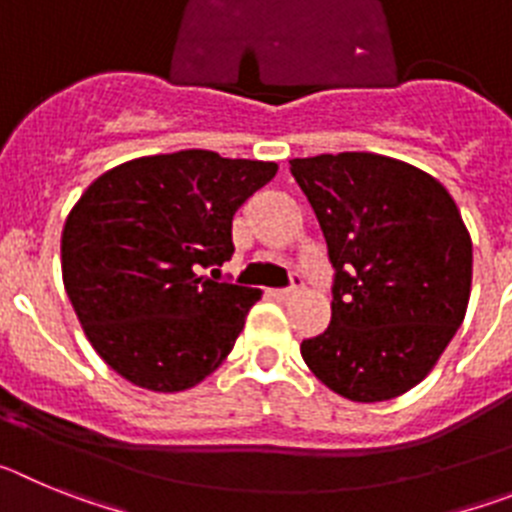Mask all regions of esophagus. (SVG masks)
Returning <instances> with one entry per match:
<instances>
[{"instance_id": "obj_1", "label": "esophagus", "mask_w": 512, "mask_h": 512, "mask_svg": "<svg viewBox=\"0 0 512 512\" xmlns=\"http://www.w3.org/2000/svg\"><path fill=\"white\" fill-rule=\"evenodd\" d=\"M297 292H300V279H295V284H292V287H289V289H274L271 295L277 297V300H292V297H295Z\"/></svg>"}]
</instances>
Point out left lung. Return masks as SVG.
<instances>
[{"label":"left lung","instance_id":"left-lung-1","mask_svg":"<svg viewBox=\"0 0 512 512\" xmlns=\"http://www.w3.org/2000/svg\"><path fill=\"white\" fill-rule=\"evenodd\" d=\"M336 269L330 325L302 341L310 372L351 402L423 382L472 295V235L436 176L366 151L292 158Z\"/></svg>","mask_w":512,"mask_h":512}]
</instances>
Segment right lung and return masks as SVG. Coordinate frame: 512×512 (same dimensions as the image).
Instances as JSON below:
<instances>
[{
    "label": "right lung",
    "mask_w": 512,
    "mask_h": 512,
    "mask_svg": "<svg viewBox=\"0 0 512 512\" xmlns=\"http://www.w3.org/2000/svg\"><path fill=\"white\" fill-rule=\"evenodd\" d=\"M277 169L189 148L125 161L84 189L61 274L104 364L143 390L184 392L228 359L261 289L202 269L233 256L235 210Z\"/></svg>",
    "instance_id": "right-lung-1"
}]
</instances>
